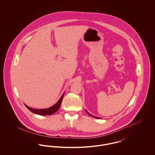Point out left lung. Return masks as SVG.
I'll list each match as a JSON object with an SVG mask.
<instances>
[{
  "instance_id": "left-lung-1",
  "label": "left lung",
  "mask_w": 155,
  "mask_h": 155,
  "mask_svg": "<svg viewBox=\"0 0 155 155\" xmlns=\"http://www.w3.org/2000/svg\"><path fill=\"white\" fill-rule=\"evenodd\" d=\"M87 113H88V114L89 115H90V116H92V117H94V118H99V117H95V116H92V115H91V114H89V113H88V112H87Z\"/></svg>"
}]
</instances>
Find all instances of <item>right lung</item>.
I'll list each match as a JSON object with an SVG mask.
<instances>
[{
	"label": "right lung",
	"instance_id": "1",
	"mask_svg": "<svg viewBox=\"0 0 155 155\" xmlns=\"http://www.w3.org/2000/svg\"><path fill=\"white\" fill-rule=\"evenodd\" d=\"M64 96V94H63V95L60 97V99H59V101L56 103L54 105H53L52 107L48 108V109H33V108H31L30 107L27 106L25 105V106L27 107V109L29 110L32 111L34 113H35L39 115H41V116H47V115H51L53 114V113H54L55 112H56L58 110V109L60 106V104L62 102L63 98Z\"/></svg>",
	"mask_w": 155,
	"mask_h": 155
}]
</instances>
